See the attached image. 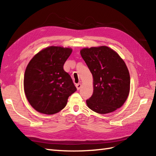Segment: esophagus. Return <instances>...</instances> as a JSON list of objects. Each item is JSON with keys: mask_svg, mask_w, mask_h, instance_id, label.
<instances>
[{"mask_svg": "<svg viewBox=\"0 0 156 156\" xmlns=\"http://www.w3.org/2000/svg\"><path fill=\"white\" fill-rule=\"evenodd\" d=\"M76 88H77V90H80V88L82 87V84L80 83L76 84Z\"/></svg>", "mask_w": 156, "mask_h": 156, "instance_id": "esophagus-1", "label": "esophagus"}]
</instances>
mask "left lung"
Returning a JSON list of instances; mask_svg holds the SVG:
<instances>
[{"mask_svg": "<svg viewBox=\"0 0 156 156\" xmlns=\"http://www.w3.org/2000/svg\"><path fill=\"white\" fill-rule=\"evenodd\" d=\"M80 54L93 76V94L87 101L88 108L107 114L121 107L130 90V76L125 62L107 46L83 48Z\"/></svg>", "mask_w": 156, "mask_h": 156, "instance_id": "left-lung-1", "label": "left lung"}]
</instances>
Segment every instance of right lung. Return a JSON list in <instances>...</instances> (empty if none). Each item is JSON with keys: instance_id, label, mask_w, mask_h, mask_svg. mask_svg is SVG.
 Masks as SVG:
<instances>
[{"instance_id": "right-lung-1", "label": "right lung", "mask_w": 156, "mask_h": 156, "mask_svg": "<svg viewBox=\"0 0 156 156\" xmlns=\"http://www.w3.org/2000/svg\"><path fill=\"white\" fill-rule=\"evenodd\" d=\"M72 51L71 48L50 46L29 62L24 75V91L29 104L37 111L46 115L57 113L77 90L64 69Z\"/></svg>"}]
</instances>
